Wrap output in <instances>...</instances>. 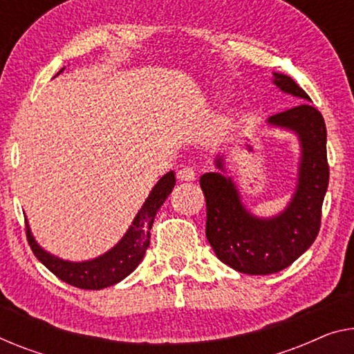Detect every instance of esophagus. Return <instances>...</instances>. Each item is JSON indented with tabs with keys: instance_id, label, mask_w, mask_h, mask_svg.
<instances>
[{
	"instance_id": "34e87169",
	"label": "esophagus",
	"mask_w": 354,
	"mask_h": 354,
	"mask_svg": "<svg viewBox=\"0 0 354 354\" xmlns=\"http://www.w3.org/2000/svg\"><path fill=\"white\" fill-rule=\"evenodd\" d=\"M176 176H178L179 181H194L195 176H197V173H195L192 167H184L178 171Z\"/></svg>"
}]
</instances>
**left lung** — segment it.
Segmentation results:
<instances>
[{
  "label": "left lung",
  "instance_id": "8db88e82",
  "mask_svg": "<svg viewBox=\"0 0 354 354\" xmlns=\"http://www.w3.org/2000/svg\"><path fill=\"white\" fill-rule=\"evenodd\" d=\"M273 82L302 103L273 114L268 124L299 135L302 159L299 184L289 207L272 219L248 213L230 178L221 173L200 176L207 202V239L221 262L248 275H270L291 263L308 250L321 227V208L329 184L326 151V124L310 97L291 77L275 73ZM306 102H304L303 100ZM223 170V159L216 160Z\"/></svg>",
  "mask_w": 354,
  "mask_h": 354
}]
</instances>
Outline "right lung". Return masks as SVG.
<instances>
[{"instance_id":"add662e5","label":"right lung","mask_w":354,"mask_h":354,"mask_svg":"<svg viewBox=\"0 0 354 354\" xmlns=\"http://www.w3.org/2000/svg\"><path fill=\"white\" fill-rule=\"evenodd\" d=\"M175 183V173L168 171L152 189V192L143 207H141L140 213L136 214L133 224L127 230L124 239L106 254L100 256L93 261L68 262L41 250L33 236H31L28 223H25L26 240H28L31 251L38 257V261L44 263L62 281L79 289H91V291L113 286V284L122 281L125 277H129L138 267V263L143 261L146 250L151 243L149 230L152 229V223H154L157 211H159L168 195L171 194Z\"/></svg>"}]
</instances>
